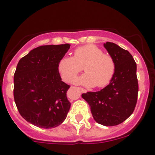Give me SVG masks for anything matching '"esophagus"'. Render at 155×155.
Wrapping results in <instances>:
<instances>
[{
    "mask_svg": "<svg viewBox=\"0 0 155 155\" xmlns=\"http://www.w3.org/2000/svg\"><path fill=\"white\" fill-rule=\"evenodd\" d=\"M79 90H80L81 91H82V93H86L87 92V90L85 89V88H79Z\"/></svg>",
    "mask_w": 155,
    "mask_h": 155,
    "instance_id": "esophagus-1",
    "label": "esophagus"
}]
</instances>
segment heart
I'll use <instances>...</instances> for the list:
<instances>
[{
  "mask_svg": "<svg viewBox=\"0 0 155 155\" xmlns=\"http://www.w3.org/2000/svg\"><path fill=\"white\" fill-rule=\"evenodd\" d=\"M85 73L76 80L77 83L87 87L103 88L109 84L115 73L114 58L104 54L94 45H87L76 49L73 58L62 57L58 64V73L67 82H73L76 75L82 70Z\"/></svg>",
  "mask_w": 155,
  "mask_h": 155,
  "instance_id": "obj_1",
  "label": "heart"
}]
</instances>
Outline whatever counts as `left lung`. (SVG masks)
<instances>
[{"label": "left lung", "mask_w": 155, "mask_h": 155, "mask_svg": "<svg viewBox=\"0 0 155 155\" xmlns=\"http://www.w3.org/2000/svg\"><path fill=\"white\" fill-rule=\"evenodd\" d=\"M114 58L115 73L109 85L97 91L82 94L94 120L105 127L117 126L133 114L139 91L136 64L131 54L112 42L104 44Z\"/></svg>", "instance_id": "8db88e82"}]
</instances>
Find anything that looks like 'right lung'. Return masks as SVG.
Listing matches in <instances>:
<instances>
[{
    "label": "right lung",
    "instance_id": "obj_1",
    "mask_svg": "<svg viewBox=\"0 0 155 155\" xmlns=\"http://www.w3.org/2000/svg\"><path fill=\"white\" fill-rule=\"evenodd\" d=\"M70 48V44L40 46L30 51L16 66L15 103L20 115L32 125L54 128L67 117L70 107L67 97L70 85L61 80L58 64Z\"/></svg>",
    "mask_w": 155,
    "mask_h": 155
}]
</instances>
